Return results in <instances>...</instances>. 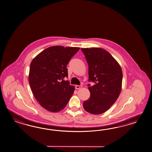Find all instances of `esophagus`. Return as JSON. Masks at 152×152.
I'll return each instance as SVG.
<instances>
[{
  "label": "esophagus",
  "mask_w": 152,
  "mask_h": 152,
  "mask_svg": "<svg viewBox=\"0 0 152 152\" xmlns=\"http://www.w3.org/2000/svg\"><path fill=\"white\" fill-rule=\"evenodd\" d=\"M82 88V86L81 85H76L75 86V88L76 89H80Z\"/></svg>",
  "instance_id": "obj_1"
}]
</instances>
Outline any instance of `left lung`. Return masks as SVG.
<instances>
[{
    "mask_svg": "<svg viewBox=\"0 0 152 152\" xmlns=\"http://www.w3.org/2000/svg\"><path fill=\"white\" fill-rule=\"evenodd\" d=\"M88 66V80L95 84L88 90L90 97L83 103L84 110L92 114L105 112L120 95L123 72L120 65L107 51L99 48H82Z\"/></svg>",
    "mask_w": 152,
    "mask_h": 152,
    "instance_id": "left-lung-1",
    "label": "left lung"
}]
</instances>
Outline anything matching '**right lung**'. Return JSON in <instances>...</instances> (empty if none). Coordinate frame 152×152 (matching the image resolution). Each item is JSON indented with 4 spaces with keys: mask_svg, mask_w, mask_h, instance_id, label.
Returning a JSON list of instances; mask_svg holds the SVG:
<instances>
[{
    "mask_svg": "<svg viewBox=\"0 0 152 152\" xmlns=\"http://www.w3.org/2000/svg\"><path fill=\"white\" fill-rule=\"evenodd\" d=\"M80 49L77 47L51 46L32 60L29 83L40 106L51 112L64 109L74 91L68 78L67 65Z\"/></svg>",
    "mask_w": 152,
    "mask_h": 152,
    "instance_id": "1",
    "label": "right lung"
}]
</instances>
